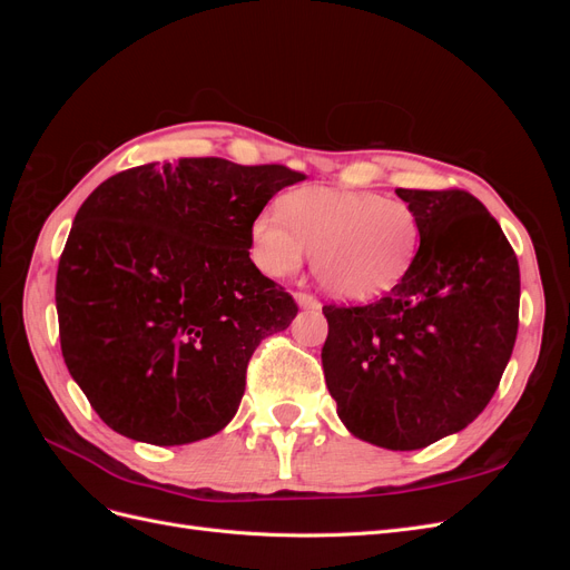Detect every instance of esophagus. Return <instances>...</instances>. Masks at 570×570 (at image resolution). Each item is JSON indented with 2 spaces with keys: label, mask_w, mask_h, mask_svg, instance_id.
Segmentation results:
<instances>
[{
  "label": "esophagus",
  "mask_w": 570,
  "mask_h": 570,
  "mask_svg": "<svg viewBox=\"0 0 570 570\" xmlns=\"http://www.w3.org/2000/svg\"><path fill=\"white\" fill-rule=\"evenodd\" d=\"M295 299H297V304L304 306V308H321V302L312 295V292H297Z\"/></svg>",
  "instance_id": "1"
}]
</instances>
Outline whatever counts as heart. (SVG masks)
Listing matches in <instances>:
<instances>
[{
    "label": "heart",
    "mask_w": 570,
    "mask_h": 570,
    "mask_svg": "<svg viewBox=\"0 0 570 570\" xmlns=\"http://www.w3.org/2000/svg\"><path fill=\"white\" fill-rule=\"evenodd\" d=\"M421 220L409 204L375 193L302 187L252 223V254L271 278H287L306 252L318 283L340 299L381 297L409 273Z\"/></svg>",
    "instance_id": "1"
}]
</instances>
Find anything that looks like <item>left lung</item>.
Returning a JSON list of instances; mask_svg holds the SVG:
<instances>
[{
  "label": "left lung",
  "mask_w": 570,
  "mask_h": 570,
  "mask_svg": "<svg viewBox=\"0 0 570 570\" xmlns=\"http://www.w3.org/2000/svg\"><path fill=\"white\" fill-rule=\"evenodd\" d=\"M421 220L416 262L385 297L325 304V385L350 433L421 450L473 423L519 333L521 271L485 204L465 189H396Z\"/></svg>",
  "instance_id": "1"
}]
</instances>
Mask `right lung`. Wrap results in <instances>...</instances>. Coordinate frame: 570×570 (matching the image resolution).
Instances as JSON below:
<instances>
[{"mask_svg":"<svg viewBox=\"0 0 570 570\" xmlns=\"http://www.w3.org/2000/svg\"><path fill=\"white\" fill-rule=\"evenodd\" d=\"M304 178L197 157L120 170L82 202L57 271L59 340L111 430L170 446L230 423L254 350L299 312L249 258L252 223Z\"/></svg>","mask_w":570,"mask_h":570,"instance_id":"add662e5","label":"right lung"}]
</instances>
